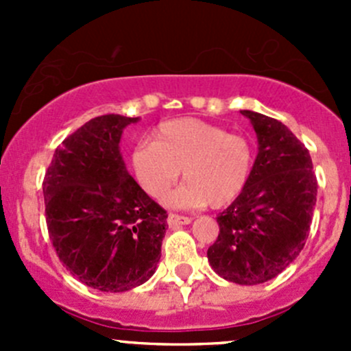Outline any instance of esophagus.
Masks as SVG:
<instances>
[{
    "label": "esophagus",
    "instance_id": "34e87169",
    "mask_svg": "<svg viewBox=\"0 0 351 351\" xmlns=\"http://www.w3.org/2000/svg\"><path fill=\"white\" fill-rule=\"evenodd\" d=\"M192 222V219L186 217V215H180V214H168V224L169 226H183V224H190Z\"/></svg>",
    "mask_w": 351,
    "mask_h": 351
}]
</instances>
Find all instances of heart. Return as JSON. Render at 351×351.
I'll return each instance as SVG.
<instances>
[{
    "instance_id": "obj_1",
    "label": "heart",
    "mask_w": 351,
    "mask_h": 351,
    "mask_svg": "<svg viewBox=\"0 0 351 351\" xmlns=\"http://www.w3.org/2000/svg\"><path fill=\"white\" fill-rule=\"evenodd\" d=\"M132 165L156 200L168 195L183 168L186 182L169 197L173 207H224L246 186L253 147L241 134L198 119H176L161 123L149 144L134 151Z\"/></svg>"
}]
</instances>
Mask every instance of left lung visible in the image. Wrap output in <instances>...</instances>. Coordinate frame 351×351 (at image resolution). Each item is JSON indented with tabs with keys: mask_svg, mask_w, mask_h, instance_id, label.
Listing matches in <instances>:
<instances>
[{
	"mask_svg": "<svg viewBox=\"0 0 351 351\" xmlns=\"http://www.w3.org/2000/svg\"><path fill=\"white\" fill-rule=\"evenodd\" d=\"M258 136L246 186L217 215L219 236L207 258L217 275L239 285L271 280L304 250L317 197L307 147L278 120L241 110Z\"/></svg>",
	"mask_w": 351,
	"mask_h": 351,
	"instance_id": "obj_1",
	"label": "left lung"
}]
</instances>
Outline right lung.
<instances>
[{
	"label": "right lung",
	"mask_w": 351,
	"mask_h": 351,
	"mask_svg": "<svg viewBox=\"0 0 351 351\" xmlns=\"http://www.w3.org/2000/svg\"><path fill=\"white\" fill-rule=\"evenodd\" d=\"M139 117H95L67 136L45 171L49 238L66 270L101 292L149 280L168 214L127 173L119 143Z\"/></svg>",
	"instance_id": "1"
}]
</instances>
